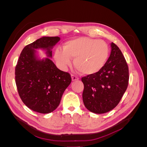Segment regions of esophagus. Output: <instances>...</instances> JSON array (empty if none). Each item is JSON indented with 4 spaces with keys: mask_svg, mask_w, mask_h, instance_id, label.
<instances>
[{
    "mask_svg": "<svg viewBox=\"0 0 147 147\" xmlns=\"http://www.w3.org/2000/svg\"><path fill=\"white\" fill-rule=\"evenodd\" d=\"M71 77H72V80L74 82V81H76V80H79V78L77 76H75V75H71Z\"/></svg>",
    "mask_w": 147,
    "mask_h": 147,
    "instance_id": "obj_1",
    "label": "esophagus"
}]
</instances>
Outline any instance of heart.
<instances>
[{"mask_svg": "<svg viewBox=\"0 0 147 147\" xmlns=\"http://www.w3.org/2000/svg\"><path fill=\"white\" fill-rule=\"evenodd\" d=\"M109 55V48L101 40L81 37L66 42L63 50L57 48L55 59L61 67L74 64L78 71L84 75H94L104 67Z\"/></svg>", "mask_w": 147, "mask_h": 147, "instance_id": "obj_1", "label": "heart"}]
</instances>
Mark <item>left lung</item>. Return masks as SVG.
<instances>
[{
	"label": "left lung",
	"instance_id": "obj_1",
	"mask_svg": "<svg viewBox=\"0 0 147 147\" xmlns=\"http://www.w3.org/2000/svg\"><path fill=\"white\" fill-rule=\"evenodd\" d=\"M111 53L99 72L82 78L84 84L83 101L94 113H105L119 102L128 86L129 69L119 48L112 42Z\"/></svg>",
	"mask_w": 147,
	"mask_h": 147
}]
</instances>
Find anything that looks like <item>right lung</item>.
Wrapping results in <instances>:
<instances>
[{
	"label": "right lung",
	"instance_id": "add662e5",
	"mask_svg": "<svg viewBox=\"0 0 147 147\" xmlns=\"http://www.w3.org/2000/svg\"><path fill=\"white\" fill-rule=\"evenodd\" d=\"M60 39L59 37L37 39L23 48L18 61L15 67L18 91L24 104L35 112H53L72 82L70 74L57 69L50 59L52 49ZM39 49L46 51L47 58L38 57L36 50Z\"/></svg>",
	"mask_w": 147,
	"mask_h": 147
}]
</instances>
